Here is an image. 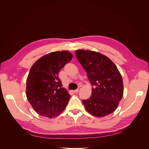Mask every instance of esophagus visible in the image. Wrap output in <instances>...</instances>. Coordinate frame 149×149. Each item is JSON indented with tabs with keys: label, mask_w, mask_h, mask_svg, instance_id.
<instances>
[{
	"label": "esophagus",
	"mask_w": 149,
	"mask_h": 149,
	"mask_svg": "<svg viewBox=\"0 0 149 149\" xmlns=\"http://www.w3.org/2000/svg\"><path fill=\"white\" fill-rule=\"evenodd\" d=\"M80 89H81V88L80 87H79V88H78L77 89H75V90H74V93H78L79 91H80Z\"/></svg>",
	"instance_id": "esophagus-1"
}]
</instances>
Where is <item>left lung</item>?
Here are the masks:
<instances>
[{"instance_id":"obj_1","label":"left lung","mask_w":149,"mask_h":149,"mask_svg":"<svg viewBox=\"0 0 149 149\" xmlns=\"http://www.w3.org/2000/svg\"><path fill=\"white\" fill-rule=\"evenodd\" d=\"M75 54L93 86L91 97L83 100L86 109L98 118L112 113L124 92L123 78L118 69L110 59L100 53L78 49Z\"/></svg>"}]
</instances>
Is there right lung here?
I'll return each mask as SVG.
<instances>
[{"label":"right lung","mask_w":149,"mask_h":149,"mask_svg":"<svg viewBox=\"0 0 149 149\" xmlns=\"http://www.w3.org/2000/svg\"><path fill=\"white\" fill-rule=\"evenodd\" d=\"M72 58L68 51L52 52L40 58L31 66L26 79V94L38 114L52 118L65 109L70 95L63 88L58 74Z\"/></svg>","instance_id":"add662e5"}]
</instances>
